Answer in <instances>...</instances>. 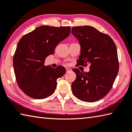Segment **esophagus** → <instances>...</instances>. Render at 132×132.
Here are the masks:
<instances>
[{
  "instance_id": "1",
  "label": "esophagus",
  "mask_w": 132,
  "mask_h": 132,
  "mask_svg": "<svg viewBox=\"0 0 132 132\" xmlns=\"http://www.w3.org/2000/svg\"><path fill=\"white\" fill-rule=\"evenodd\" d=\"M66 69L67 72H68V71H70L71 70V69H70V68H66Z\"/></svg>"
}]
</instances>
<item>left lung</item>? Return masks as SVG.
Instances as JSON below:
<instances>
[{"mask_svg":"<svg viewBox=\"0 0 132 132\" xmlns=\"http://www.w3.org/2000/svg\"><path fill=\"white\" fill-rule=\"evenodd\" d=\"M71 29L81 46L78 61L81 64H90L88 73L73 70L76 79L71 84L72 92L81 101H97L111 90L118 73L116 45L109 35L92 26H76Z\"/></svg>","mask_w":132,"mask_h":132,"instance_id":"1","label":"left lung"}]
</instances>
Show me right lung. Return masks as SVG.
<instances>
[{
  "label": "right lung",
  "mask_w": 132,
  "mask_h": 132,
  "mask_svg": "<svg viewBox=\"0 0 132 132\" xmlns=\"http://www.w3.org/2000/svg\"><path fill=\"white\" fill-rule=\"evenodd\" d=\"M70 33V26H41L20 40L13 67L19 87L28 96L43 99L54 92L57 79L65 74L66 69L61 66L56 68L45 66L44 61Z\"/></svg>",
  "instance_id": "add662e5"
}]
</instances>
